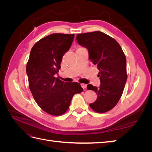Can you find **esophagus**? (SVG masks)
Wrapping results in <instances>:
<instances>
[{"label":"esophagus","mask_w":152,"mask_h":152,"mask_svg":"<svg viewBox=\"0 0 152 152\" xmlns=\"http://www.w3.org/2000/svg\"><path fill=\"white\" fill-rule=\"evenodd\" d=\"M80 85H81V87H82L83 89H85L86 87V86H87V85L85 84H81Z\"/></svg>","instance_id":"1"}]
</instances>
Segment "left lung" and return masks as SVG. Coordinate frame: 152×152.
Wrapping results in <instances>:
<instances>
[{"label": "left lung", "instance_id": "1", "mask_svg": "<svg viewBox=\"0 0 152 152\" xmlns=\"http://www.w3.org/2000/svg\"><path fill=\"white\" fill-rule=\"evenodd\" d=\"M76 39L87 49L89 59L99 70V87L87 86L97 94V99L89 104L90 107L96 112H107L117 104L125 87L127 79L125 54L115 40L102 31L77 34Z\"/></svg>", "mask_w": 152, "mask_h": 152}]
</instances>
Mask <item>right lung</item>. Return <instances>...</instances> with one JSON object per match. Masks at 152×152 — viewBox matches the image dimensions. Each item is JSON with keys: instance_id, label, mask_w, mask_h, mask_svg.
Masks as SVG:
<instances>
[{"instance_id": "obj_1", "label": "right lung", "mask_w": 152, "mask_h": 152, "mask_svg": "<svg viewBox=\"0 0 152 152\" xmlns=\"http://www.w3.org/2000/svg\"><path fill=\"white\" fill-rule=\"evenodd\" d=\"M73 39L74 34H53L45 37L31 48L26 64L29 87L34 98L41 109L54 116L65 113L73 95L83 91L78 82H65L54 77Z\"/></svg>"}]
</instances>
